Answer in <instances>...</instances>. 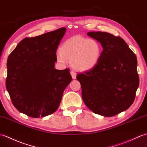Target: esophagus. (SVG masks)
Wrapping results in <instances>:
<instances>
[{
	"label": "esophagus",
	"mask_w": 147,
	"mask_h": 147,
	"mask_svg": "<svg viewBox=\"0 0 147 147\" xmlns=\"http://www.w3.org/2000/svg\"><path fill=\"white\" fill-rule=\"evenodd\" d=\"M70 73H71V76H72V78H73V80H75L76 78V73L74 72V71H71V72H70Z\"/></svg>",
	"instance_id": "esophagus-1"
}]
</instances>
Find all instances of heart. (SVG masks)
<instances>
[{"label": "heart", "mask_w": 147, "mask_h": 147, "mask_svg": "<svg viewBox=\"0 0 147 147\" xmlns=\"http://www.w3.org/2000/svg\"><path fill=\"white\" fill-rule=\"evenodd\" d=\"M101 52V46L97 40L75 36L61 45L56 53V57L61 64H66L69 61L74 69L87 71L97 65Z\"/></svg>", "instance_id": "obj_1"}]
</instances>
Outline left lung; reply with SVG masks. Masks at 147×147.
<instances>
[{
    "mask_svg": "<svg viewBox=\"0 0 147 147\" xmlns=\"http://www.w3.org/2000/svg\"><path fill=\"white\" fill-rule=\"evenodd\" d=\"M88 35L103 47L93 69L77 74L84 103L93 113L110 117L127 110L134 103L139 86L137 59L120 37L105 32Z\"/></svg>",
    "mask_w": 147,
    "mask_h": 147,
    "instance_id": "left-lung-1",
    "label": "left lung"
}]
</instances>
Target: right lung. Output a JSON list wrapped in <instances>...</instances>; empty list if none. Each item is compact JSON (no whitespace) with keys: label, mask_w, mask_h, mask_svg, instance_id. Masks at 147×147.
<instances>
[{"label":"right lung","mask_w":147,"mask_h":147,"mask_svg":"<svg viewBox=\"0 0 147 147\" xmlns=\"http://www.w3.org/2000/svg\"><path fill=\"white\" fill-rule=\"evenodd\" d=\"M65 27L22 40L8 57L6 89L20 113L32 118L55 112L72 81L69 69L54 68Z\"/></svg>","instance_id":"obj_1"}]
</instances>
